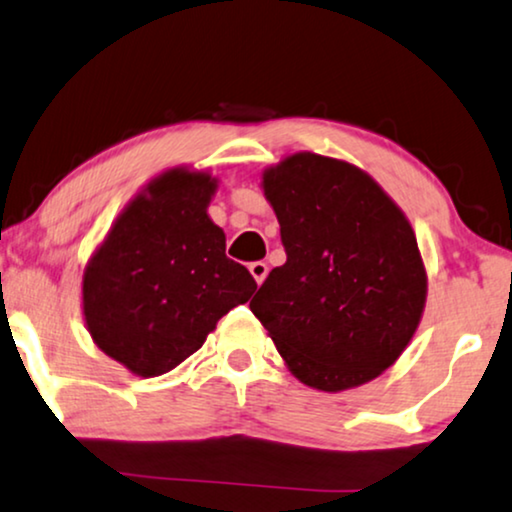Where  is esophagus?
Here are the masks:
<instances>
[{
	"mask_svg": "<svg viewBox=\"0 0 512 512\" xmlns=\"http://www.w3.org/2000/svg\"><path fill=\"white\" fill-rule=\"evenodd\" d=\"M248 269H250L252 278H255V281H257V285H262V283H264V278H267V274H269L267 262H252Z\"/></svg>",
	"mask_w": 512,
	"mask_h": 512,
	"instance_id": "esophagus-1",
	"label": "esophagus"
}]
</instances>
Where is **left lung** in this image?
Here are the masks:
<instances>
[{
	"label": "left lung",
	"mask_w": 512,
	"mask_h": 512,
	"mask_svg": "<svg viewBox=\"0 0 512 512\" xmlns=\"http://www.w3.org/2000/svg\"><path fill=\"white\" fill-rule=\"evenodd\" d=\"M283 267L250 302L288 370L337 393L388 370L417 332L426 269L403 210L351 163L292 154L262 175Z\"/></svg>",
	"instance_id": "obj_1"
}]
</instances>
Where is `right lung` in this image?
I'll return each instance as SVG.
<instances>
[{"instance_id":"add662e5","label":"right lung","mask_w":512,"mask_h":512,"mask_svg":"<svg viewBox=\"0 0 512 512\" xmlns=\"http://www.w3.org/2000/svg\"><path fill=\"white\" fill-rule=\"evenodd\" d=\"M215 189L203 170H166L128 203L86 264L88 332L138 377L187 360L257 288L250 271L224 255L227 238L208 217Z\"/></svg>"}]
</instances>
